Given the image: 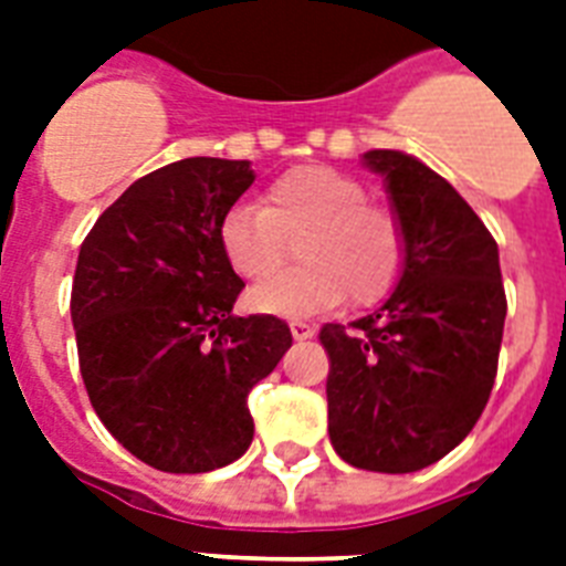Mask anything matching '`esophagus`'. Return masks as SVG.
<instances>
[{
    "instance_id": "obj_1",
    "label": "esophagus",
    "mask_w": 566,
    "mask_h": 566,
    "mask_svg": "<svg viewBox=\"0 0 566 566\" xmlns=\"http://www.w3.org/2000/svg\"><path fill=\"white\" fill-rule=\"evenodd\" d=\"M291 335H293V340H311V337L317 335V328L308 326V323H300V319H296V323H291Z\"/></svg>"
}]
</instances>
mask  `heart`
<instances>
[{
  "instance_id": "obj_1",
  "label": "heart",
  "mask_w": 566,
  "mask_h": 566,
  "mask_svg": "<svg viewBox=\"0 0 566 566\" xmlns=\"http://www.w3.org/2000/svg\"><path fill=\"white\" fill-rule=\"evenodd\" d=\"M296 240V270L249 293L252 308L284 319L317 317L344 300L373 308L402 279L405 231L387 205L370 202L349 172L305 164L264 190L261 208L234 205L220 220V249L247 282L273 275Z\"/></svg>"
}]
</instances>
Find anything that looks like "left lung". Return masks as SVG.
Masks as SVG:
<instances>
[{
	"label": "left lung",
	"mask_w": 566,
	"mask_h": 566,
	"mask_svg": "<svg viewBox=\"0 0 566 566\" xmlns=\"http://www.w3.org/2000/svg\"><path fill=\"white\" fill-rule=\"evenodd\" d=\"M364 164L387 179L405 270L381 308L319 328L328 438L358 470L413 473L482 417L509 302L496 240L447 179L394 149H373Z\"/></svg>",
	"instance_id": "1"
}]
</instances>
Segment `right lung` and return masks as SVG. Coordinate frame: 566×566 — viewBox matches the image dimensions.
Returning a JSON list of instances; mask_svg holds the SVG:
<instances>
[{"mask_svg": "<svg viewBox=\"0 0 566 566\" xmlns=\"http://www.w3.org/2000/svg\"><path fill=\"white\" fill-rule=\"evenodd\" d=\"M252 181L249 161L167 164L105 208L78 252L70 314L93 411L164 473L238 461L255 431L249 390L293 344L273 314H231L243 282L220 220Z\"/></svg>", "mask_w": 566, "mask_h": 566, "instance_id": "obj_1", "label": "right lung"}]
</instances>
